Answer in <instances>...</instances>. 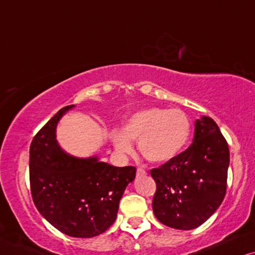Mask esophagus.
<instances>
[{
  "mask_svg": "<svg viewBox=\"0 0 255 255\" xmlns=\"http://www.w3.org/2000/svg\"><path fill=\"white\" fill-rule=\"evenodd\" d=\"M136 175L137 176H143V175H145V170H144V169H142V168H138L136 170Z\"/></svg>",
  "mask_w": 255,
  "mask_h": 255,
  "instance_id": "esophagus-1",
  "label": "esophagus"
}]
</instances>
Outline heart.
Wrapping results in <instances>:
<instances>
[{"label": "heart", "mask_w": 255, "mask_h": 255, "mask_svg": "<svg viewBox=\"0 0 255 255\" xmlns=\"http://www.w3.org/2000/svg\"><path fill=\"white\" fill-rule=\"evenodd\" d=\"M191 133L188 115L179 110L152 107L131 115L121 130L112 131V142L120 155L133 152L131 141L150 162H165L184 148Z\"/></svg>", "instance_id": "1"}]
</instances>
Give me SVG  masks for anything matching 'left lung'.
Returning <instances> with one entry per match:
<instances>
[{"label": "left lung", "instance_id": "1", "mask_svg": "<svg viewBox=\"0 0 255 255\" xmlns=\"http://www.w3.org/2000/svg\"><path fill=\"white\" fill-rule=\"evenodd\" d=\"M229 164V145L216 122L209 117L196 120L190 147L150 170L156 218L177 230L201 226L225 197Z\"/></svg>", "mask_w": 255, "mask_h": 255}]
</instances>
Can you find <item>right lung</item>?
Returning <instances> with one entry per match:
<instances>
[{
	"label": "right lung",
	"mask_w": 255,
	"mask_h": 255,
	"mask_svg": "<svg viewBox=\"0 0 255 255\" xmlns=\"http://www.w3.org/2000/svg\"><path fill=\"white\" fill-rule=\"evenodd\" d=\"M74 105L60 110L30 145V189L40 215L74 238H92L110 229L117 218L126 186L134 181L135 167H113L97 156L67 155L56 140L60 118Z\"/></svg>",
	"instance_id": "obj_1"
}]
</instances>
